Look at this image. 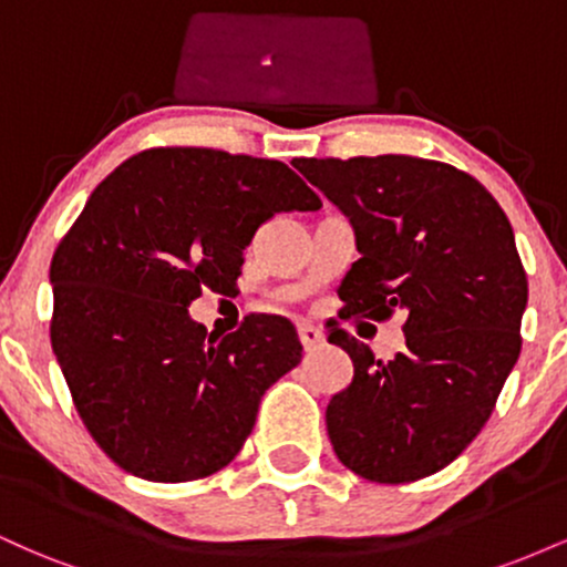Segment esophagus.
<instances>
[{
  "mask_svg": "<svg viewBox=\"0 0 567 567\" xmlns=\"http://www.w3.org/2000/svg\"><path fill=\"white\" fill-rule=\"evenodd\" d=\"M298 338H301V343H303L306 351L320 349L322 343H324L322 330L320 328H311V324H301V328H298Z\"/></svg>",
  "mask_w": 567,
  "mask_h": 567,
  "instance_id": "obj_1",
  "label": "esophagus"
}]
</instances>
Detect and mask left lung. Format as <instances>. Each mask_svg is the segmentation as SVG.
I'll return each instance as SVG.
<instances>
[{
	"label": "left lung",
	"mask_w": 567,
	"mask_h": 567,
	"mask_svg": "<svg viewBox=\"0 0 567 567\" xmlns=\"http://www.w3.org/2000/svg\"><path fill=\"white\" fill-rule=\"evenodd\" d=\"M292 165L351 218L362 252L338 288L343 309L324 324L354 362V381L324 413L333 451L370 483L424 480L472 445L523 349L528 277L509 218L447 162L383 154ZM396 310L406 349L392 361L342 328Z\"/></svg>",
	"instance_id": "left-lung-1"
}]
</instances>
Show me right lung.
<instances>
[{"label":"right lung","instance_id":"obj_1","mask_svg":"<svg viewBox=\"0 0 567 567\" xmlns=\"http://www.w3.org/2000/svg\"><path fill=\"white\" fill-rule=\"evenodd\" d=\"M285 162L205 146H157L97 184L50 264V341L90 437L152 483L224 470L271 383L301 362L290 320L247 315L213 338L186 306L229 296L264 220L317 210Z\"/></svg>","mask_w":567,"mask_h":567}]
</instances>
